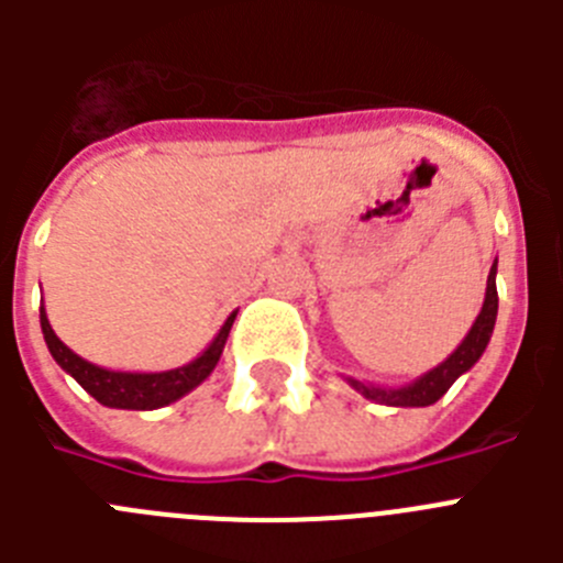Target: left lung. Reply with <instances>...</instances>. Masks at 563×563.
<instances>
[{
    "mask_svg": "<svg viewBox=\"0 0 563 563\" xmlns=\"http://www.w3.org/2000/svg\"><path fill=\"white\" fill-rule=\"evenodd\" d=\"M496 312H499V296H496V265L490 267V276H487V290H485V305H482V312L476 316L474 327L462 338V343L451 352L440 366H434L431 372H426L422 377H417L415 383L409 386H400V389H380V386H369V383L361 380H350L352 389L361 391L366 400L375 402H386V406H431V402L440 400L445 391L454 386V380L460 375H465L471 366L482 357L485 352L487 341L494 335V324H496Z\"/></svg>",
    "mask_w": 563,
    "mask_h": 563,
    "instance_id": "left-lung-1",
    "label": "left lung"
}]
</instances>
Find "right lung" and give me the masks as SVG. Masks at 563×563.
<instances>
[{"instance_id":"1","label":"right lung","mask_w":563,"mask_h":563,"mask_svg":"<svg viewBox=\"0 0 563 563\" xmlns=\"http://www.w3.org/2000/svg\"><path fill=\"white\" fill-rule=\"evenodd\" d=\"M42 316V332L44 341H47L49 355L56 357V363L62 366L67 375L76 377L89 395L96 397L98 402L109 406V409H134V411H152L168 406V402L180 400L183 395H188L191 389H197L202 380L213 372V366L220 363L222 350H225L228 332L233 327V318L236 312L228 316V321L222 324L220 335L213 338L211 346L202 352L200 357H194L191 363L180 366V369L168 372H112L101 369L96 363L84 361L76 352L69 350L67 343H62V338L53 332L47 321V312L44 307L38 310Z\"/></svg>"}]
</instances>
